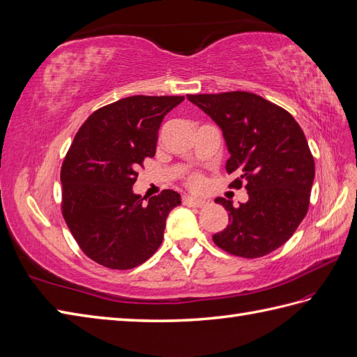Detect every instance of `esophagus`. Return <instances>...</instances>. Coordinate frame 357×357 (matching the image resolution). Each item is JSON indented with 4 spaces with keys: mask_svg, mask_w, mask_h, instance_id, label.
<instances>
[{
    "mask_svg": "<svg viewBox=\"0 0 357 357\" xmlns=\"http://www.w3.org/2000/svg\"><path fill=\"white\" fill-rule=\"evenodd\" d=\"M183 204L189 206V207H203L204 204H207L206 199L197 198V197H190V195H185L183 197Z\"/></svg>",
    "mask_w": 357,
    "mask_h": 357,
    "instance_id": "34e87169",
    "label": "esophagus"
}]
</instances>
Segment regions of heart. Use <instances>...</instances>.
<instances>
[{
  "label": "heart",
  "instance_id": "heart-1",
  "mask_svg": "<svg viewBox=\"0 0 357 357\" xmlns=\"http://www.w3.org/2000/svg\"><path fill=\"white\" fill-rule=\"evenodd\" d=\"M189 181H190V185H192V186H199V183H202V178H199L198 176H192Z\"/></svg>",
  "mask_w": 357,
  "mask_h": 357
}]
</instances>
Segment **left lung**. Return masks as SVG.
Returning a JSON list of instances; mask_svg holds the SVG:
<instances>
[{
	"label": "left lung",
	"mask_w": 357,
	"mask_h": 357,
	"mask_svg": "<svg viewBox=\"0 0 357 357\" xmlns=\"http://www.w3.org/2000/svg\"><path fill=\"white\" fill-rule=\"evenodd\" d=\"M221 128L230 158L229 174L245 181L248 202L229 212L227 229L213 242L230 255L255 259L282 247L307 213L315 163L301 127L291 113L250 92L188 95Z\"/></svg>",
	"instance_id": "obj_1"
}]
</instances>
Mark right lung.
<instances>
[{
  "label": "right lung",
  "mask_w": 357,
  "mask_h": 357,
  "mask_svg": "<svg viewBox=\"0 0 357 357\" xmlns=\"http://www.w3.org/2000/svg\"><path fill=\"white\" fill-rule=\"evenodd\" d=\"M183 100L127 97L93 112L75 135L60 172L62 208L77 244L97 264L130 269L160 247L181 197L167 189L144 203L133 185L139 165L155 153L163 118Z\"/></svg>",
  "instance_id": "add662e5"
}]
</instances>
